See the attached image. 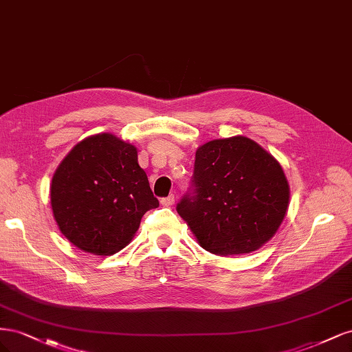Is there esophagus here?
I'll use <instances>...</instances> for the list:
<instances>
[{
	"instance_id": "esophagus-1",
	"label": "esophagus",
	"mask_w": 352,
	"mask_h": 352,
	"mask_svg": "<svg viewBox=\"0 0 352 352\" xmlns=\"http://www.w3.org/2000/svg\"><path fill=\"white\" fill-rule=\"evenodd\" d=\"M160 202H162L163 207H172L175 204V197L168 195L166 198H162V201H160Z\"/></svg>"
}]
</instances>
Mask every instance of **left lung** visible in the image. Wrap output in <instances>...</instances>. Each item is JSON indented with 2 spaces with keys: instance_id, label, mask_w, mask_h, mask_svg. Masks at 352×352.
<instances>
[{
  "instance_id": "obj_1",
  "label": "left lung",
  "mask_w": 352,
  "mask_h": 352,
  "mask_svg": "<svg viewBox=\"0 0 352 352\" xmlns=\"http://www.w3.org/2000/svg\"><path fill=\"white\" fill-rule=\"evenodd\" d=\"M289 184L272 154L245 136L195 153L192 185L176 210L202 248L238 255L270 241L286 216Z\"/></svg>"
}]
</instances>
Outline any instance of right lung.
Instances as JSON below:
<instances>
[{"label": "right lung", "mask_w": 352, "mask_h": 352, "mask_svg": "<svg viewBox=\"0 0 352 352\" xmlns=\"http://www.w3.org/2000/svg\"><path fill=\"white\" fill-rule=\"evenodd\" d=\"M50 192L60 232L95 255L123 250L145 212L158 207L136 148L111 133L74 145L52 176Z\"/></svg>", "instance_id": "add662e5"}]
</instances>
